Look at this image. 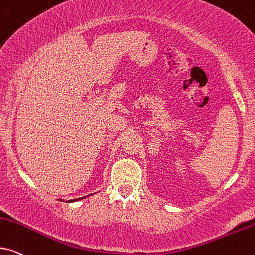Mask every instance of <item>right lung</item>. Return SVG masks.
I'll return each mask as SVG.
<instances>
[{
  "label": "right lung",
  "mask_w": 255,
  "mask_h": 255,
  "mask_svg": "<svg viewBox=\"0 0 255 255\" xmlns=\"http://www.w3.org/2000/svg\"><path fill=\"white\" fill-rule=\"evenodd\" d=\"M83 198H87V196H85V197H82V198H78V199H74V200H69V203H70V201H76V200H79V199H83Z\"/></svg>",
  "instance_id": "obj_1"
}]
</instances>
